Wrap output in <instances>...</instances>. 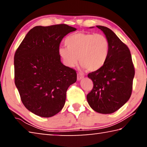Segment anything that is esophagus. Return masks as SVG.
Wrapping results in <instances>:
<instances>
[{
    "label": "esophagus",
    "instance_id": "1",
    "mask_svg": "<svg viewBox=\"0 0 147 147\" xmlns=\"http://www.w3.org/2000/svg\"><path fill=\"white\" fill-rule=\"evenodd\" d=\"M84 76L83 75V74H80V73L78 74V75H77V80H78V81L81 80L82 79L84 78Z\"/></svg>",
    "mask_w": 147,
    "mask_h": 147
}]
</instances>
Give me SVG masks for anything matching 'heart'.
I'll return each mask as SVG.
<instances>
[{
  "mask_svg": "<svg viewBox=\"0 0 147 147\" xmlns=\"http://www.w3.org/2000/svg\"><path fill=\"white\" fill-rule=\"evenodd\" d=\"M66 47H60L58 54L63 63L73 67L78 63L81 67L94 72L104 65L108 58L109 42L102 34L75 33L65 40Z\"/></svg>",
  "mask_w": 147,
  "mask_h": 147,
  "instance_id": "heart-1",
  "label": "heart"
}]
</instances>
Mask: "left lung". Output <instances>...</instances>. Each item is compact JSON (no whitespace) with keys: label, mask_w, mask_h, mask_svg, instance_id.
I'll list each match as a JSON object with an SVG mask.
<instances>
[{"label":"left lung","mask_w":147,"mask_h":147,"mask_svg":"<svg viewBox=\"0 0 147 147\" xmlns=\"http://www.w3.org/2000/svg\"><path fill=\"white\" fill-rule=\"evenodd\" d=\"M96 27L109 40V51L102 67L88 74L93 88L87 95V100L94 111L109 114L118 110L130 99L135 70L128 47L111 30L103 26Z\"/></svg>","instance_id":"left-lung-1"}]
</instances>
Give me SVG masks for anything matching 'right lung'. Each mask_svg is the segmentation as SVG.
I'll use <instances>...</instances> for the list:
<instances>
[{
	"instance_id": "obj_1",
	"label": "right lung",
	"mask_w": 147,
	"mask_h": 147,
	"mask_svg": "<svg viewBox=\"0 0 147 147\" xmlns=\"http://www.w3.org/2000/svg\"><path fill=\"white\" fill-rule=\"evenodd\" d=\"M76 30L67 24L37 26L26 35L14 56L15 84L25 108L42 117L59 113L66 92L76 82L75 70L61 63L59 44Z\"/></svg>"
}]
</instances>
